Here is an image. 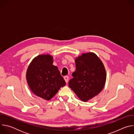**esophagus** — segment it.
<instances>
[{
  "mask_svg": "<svg viewBox=\"0 0 134 134\" xmlns=\"http://www.w3.org/2000/svg\"><path fill=\"white\" fill-rule=\"evenodd\" d=\"M64 80H65L66 83H68V80H69V77H68V76H64Z\"/></svg>",
  "mask_w": 134,
  "mask_h": 134,
  "instance_id": "esophagus-1",
  "label": "esophagus"
}]
</instances>
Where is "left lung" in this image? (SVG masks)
Returning <instances> with one entry per match:
<instances>
[{"label":"left lung","mask_w":134,"mask_h":134,"mask_svg":"<svg viewBox=\"0 0 134 134\" xmlns=\"http://www.w3.org/2000/svg\"><path fill=\"white\" fill-rule=\"evenodd\" d=\"M76 70L68 85L80 100L87 102L99 94L106 81V71L99 57L94 53H83L75 59Z\"/></svg>","instance_id":"left-lung-1"}]
</instances>
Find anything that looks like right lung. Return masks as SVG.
<instances>
[{"instance_id": "1", "label": "right lung", "mask_w": 134, "mask_h": 134, "mask_svg": "<svg viewBox=\"0 0 134 134\" xmlns=\"http://www.w3.org/2000/svg\"><path fill=\"white\" fill-rule=\"evenodd\" d=\"M53 57L41 54L33 59L26 71V80L32 92L46 100L52 99L66 85L58 67L53 65Z\"/></svg>"}]
</instances>
